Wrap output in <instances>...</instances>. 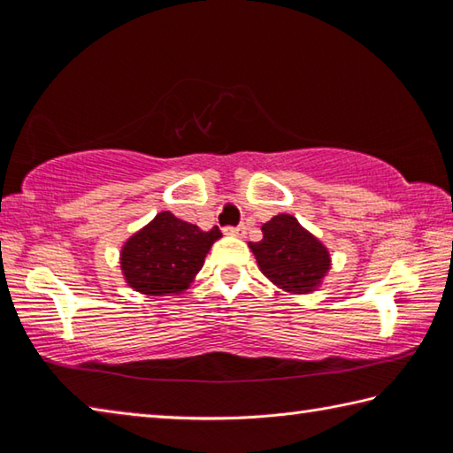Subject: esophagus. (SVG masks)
<instances>
[{"label": "esophagus", "instance_id": "esophagus-1", "mask_svg": "<svg viewBox=\"0 0 453 453\" xmlns=\"http://www.w3.org/2000/svg\"><path fill=\"white\" fill-rule=\"evenodd\" d=\"M224 232H226L227 235H235V237H242V235L245 234V227H243V226H235V227H232V226H227V227H224Z\"/></svg>", "mask_w": 453, "mask_h": 453}]
</instances>
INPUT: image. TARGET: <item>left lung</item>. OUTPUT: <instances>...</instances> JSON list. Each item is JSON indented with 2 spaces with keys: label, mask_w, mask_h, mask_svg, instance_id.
I'll use <instances>...</instances> for the list:
<instances>
[{
  "label": "left lung",
  "mask_w": 453,
  "mask_h": 453,
  "mask_svg": "<svg viewBox=\"0 0 453 453\" xmlns=\"http://www.w3.org/2000/svg\"><path fill=\"white\" fill-rule=\"evenodd\" d=\"M262 242L250 243L267 280L291 294H310L329 272V251L316 235L289 213L273 216L262 226Z\"/></svg>",
  "instance_id": "obj_1"
}]
</instances>
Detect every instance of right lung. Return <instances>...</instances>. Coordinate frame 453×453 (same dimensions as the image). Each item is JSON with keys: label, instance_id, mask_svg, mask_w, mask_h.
Listing matches in <instances>:
<instances>
[{"label": "right lung", "instance_id": "1", "mask_svg": "<svg viewBox=\"0 0 453 453\" xmlns=\"http://www.w3.org/2000/svg\"><path fill=\"white\" fill-rule=\"evenodd\" d=\"M221 232L197 226L162 211L134 234L121 250V272L129 288L145 296L181 294L202 270L211 243Z\"/></svg>", "mask_w": 453, "mask_h": 453}]
</instances>
